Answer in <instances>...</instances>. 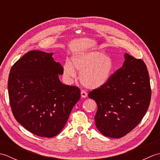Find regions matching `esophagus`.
<instances>
[{
    "mask_svg": "<svg viewBox=\"0 0 160 160\" xmlns=\"http://www.w3.org/2000/svg\"><path fill=\"white\" fill-rule=\"evenodd\" d=\"M87 96V93L86 92V91H81V97L84 98H86Z\"/></svg>",
    "mask_w": 160,
    "mask_h": 160,
    "instance_id": "obj_1",
    "label": "esophagus"
}]
</instances>
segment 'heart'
Instances as JSON below:
<instances>
[{
    "instance_id": "1",
    "label": "heart",
    "mask_w": 160,
    "mask_h": 160,
    "mask_svg": "<svg viewBox=\"0 0 160 160\" xmlns=\"http://www.w3.org/2000/svg\"><path fill=\"white\" fill-rule=\"evenodd\" d=\"M115 69V64L110 56L98 51L77 54L71 63L66 62L63 73L67 78L76 76L74 69L80 73V82L88 89H94L104 86L109 80Z\"/></svg>"
}]
</instances>
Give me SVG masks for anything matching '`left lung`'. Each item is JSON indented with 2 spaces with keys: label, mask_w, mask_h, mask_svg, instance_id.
<instances>
[{
  "label": "left lung",
  "mask_w": 160,
  "mask_h": 160,
  "mask_svg": "<svg viewBox=\"0 0 160 160\" xmlns=\"http://www.w3.org/2000/svg\"><path fill=\"white\" fill-rule=\"evenodd\" d=\"M122 67L104 86L90 91L96 102V126L107 137L120 138L140 123L150 104L151 89L147 65L125 53Z\"/></svg>",
  "instance_id": "1"
}]
</instances>
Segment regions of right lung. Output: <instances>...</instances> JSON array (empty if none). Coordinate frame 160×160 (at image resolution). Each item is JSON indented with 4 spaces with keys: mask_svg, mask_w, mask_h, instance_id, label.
Masks as SVG:
<instances>
[{
    "mask_svg": "<svg viewBox=\"0 0 160 160\" xmlns=\"http://www.w3.org/2000/svg\"><path fill=\"white\" fill-rule=\"evenodd\" d=\"M52 55L30 51L14 63L8 78L13 116L27 130L45 138L62 131L80 98L79 88L60 81L63 67Z\"/></svg>",
    "mask_w": 160,
    "mask_h": 160,
    "instance_id": "1",
    "label": "right lung"
}]
</instances>
